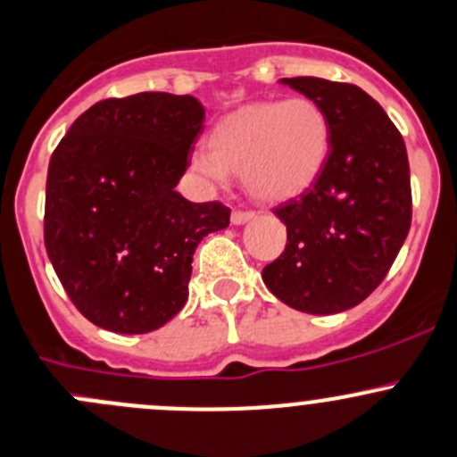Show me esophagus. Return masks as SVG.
I'll return each instance as SVG.
<instances>
[{
	"mask_svg": "<svg viewBox=\"0 0 457 457\" xmlns=\"http://www.w3.org/2000/svg\"><path fill=\"white\" fill-rule=\"evenodd\" d=\"M251 211H233V215H230V222L235 224V227H239V224H246L248 220H253Z\"/></svg>",
	"mask_w": 457,
	"mask_h": 457,
	"instance_id": "1",
	"label": "esophagus"
}]
</instances>
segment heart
I'll list each match as a JSON object with an SVG mask.
<instances>
[{"instance_id": "obj_1", "label": "heart", "mask_w": 457, "mask_h": 457, "mask_svg": "<svg viewBox=\"0 0 457 457\" xmlns=\"http://www.w3.org/2000/svg\"><path fill=\"white\" fill-rule=\"evenodd\" d=\"M331 129L309 97L257 102L222 117L209 133V151L197 148L188 164L202 178L224 184L242 175L253 197L279 202L304 191L322 170Z\"/></svg>"}]
</instances>
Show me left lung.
Listing matches in <instances>:
<instances>
[{
    "label": "left lung",
    "instance_id": "8db88e82",
    "mask_svg": "<svg viewBox=\"0 0 457 457\" xmlns=\"http://www.w3.org/2000/svg\"><path fill=\"white\" fill-rule=\"evenodd\" d=\"M279 81L322 108L331 146L311 187L275 209L287 224V248L262 279L291 309L342 313L376 291L411 228L404 139L358 86L320 77Z\"/></svg>",
    "mask_w": 457,
    "mask_h": 457
}]
</instances>
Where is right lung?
<instances>
[{"instance_id":"add662e5","label":"right lung","mask_w":457,"mask_h":457,"mask_svg":"<svg viewBox=\"0 0 457 457\" xmlns=\"http://www.w3.org/2000/svg\"><path fill=\"white\" fill-rule=\"evenodd\" d=\"M204 106L191 95L137 93L81 112L48 164L44 244L86 320L151 333L182 311L197 244L230 209L175 191Z\"/></svg>"}]
</instances>
